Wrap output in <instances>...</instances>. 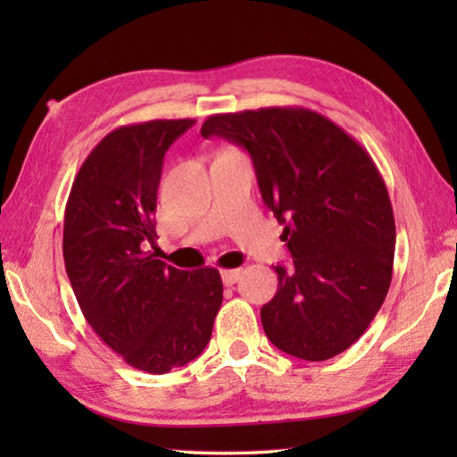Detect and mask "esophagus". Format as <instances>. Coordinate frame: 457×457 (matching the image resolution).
Returning <instances> with one entry per match:
<instances>
[{"label":"esophagus","instance_id":"obj_1","mask_svg":"<svg viewBox=\"0 0 457 457\" xmlns=\"http://www.w3.org/2000/svg\"><path fill=\"white\" fill-rule=\"evenodd\" d=\"M239 278H242V270H223L221 272V280L226 286H234L239 282Z\"/></svg>","mask_w":457,"mask_h":457}]
</instances>
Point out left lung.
<instances>
[{
	"mask_svg": "<svg viewBox=\"0 0 457 457\" xmlns=\"http://www.w3.org/2000/svg\"><path fill=\"white\" fill-rule=\"evenodd\" d=\"M212 135L250 153L294 258L292 270L274 268L278 292L260 312L266 337L304 361L346 351L381 308L395 256L391 199L370 154L303 106L212 114L201 137Z\"/></svg>",
	"mask_w": 457,
	"mask_h": 457,
	"instance_id": "1",
	"label": "left lung"
}]
</instances>
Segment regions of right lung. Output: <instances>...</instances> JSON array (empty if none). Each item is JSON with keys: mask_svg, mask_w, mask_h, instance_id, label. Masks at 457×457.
Returning a JSON list of instances; mask_svg holds the SVG:
<instances>
[{"mask_svg": "<svg viewBox=\"0 0 457 457\" xmlns=\"http://www.w3.org/2000/svg\"><path fill=\"white\" fill-rule=\"evenodd\" d=\"M193 122L114 129L84 159L64 213L62 252L84 319L127 365L151 375L199 357L223 300L218 270L167 266L154 245L163 157Z\"/></svg>", "mask_w": 457, "mask_h": 457, "instance_id": "add662e5", "label": "right lung"}]
</instances>
